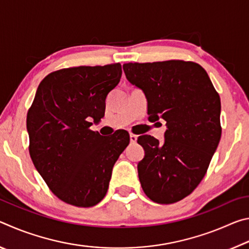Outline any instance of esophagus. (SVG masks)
<instances>
[{
    "mask_svg": "<svg viewBox=\"0 0 249 249\" xmlns=\"http://www.w3.org/2000/svg\"><path fill=\"white\" fill-rule=\"evenodd\" d=\"M129 140H130V142H135L137 141V135L129 134Z\"/></svg>",
    "mask_w": 249,
    "mask_h": 249,
    "instance_id": "1",
    "label": "esophagus"
}]
</instances>
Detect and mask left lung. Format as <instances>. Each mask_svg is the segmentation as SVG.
<instances>
[{"label":"left lung","mask_w":249,"mask_h":249,"mask_svg":"<svg viewBox=\"0 0 249 249\" xmlns=\"http://www.w3.org/2000/svg\"><path fill=\"white\" fill-rule=\"evenodd\" d=\"M123 69L126 79L145 93L148 120L167 122L162 144L150 135L137 140L145 150L137 165L142 188L156 203H175L199 185L217 148L220 95L196 62H129Z\"/></svg>","instance_id":"obj_1"}]
</instances>
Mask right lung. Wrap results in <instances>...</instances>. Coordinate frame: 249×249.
<instances>
[{
	"instance_id": "add662e5",
	"label": "right lung",
	"mask_w": 249,
	"mask_h": 249,
	"mask_svg": "<svg viewBox=\"0 0 249 249\" xmlns=\"http://www.w3.org/2000/svg\"><path fill=\"white\" fill-rule=\"evenodd\" d=\"M121 64L73 67L49 73L27 113L29 155L53 195L90 208L107 195L112 170L129 144L126 130L103 140L90 127L104 116L105 99L119 84Z\"/></svg>"
}]
</instances>
